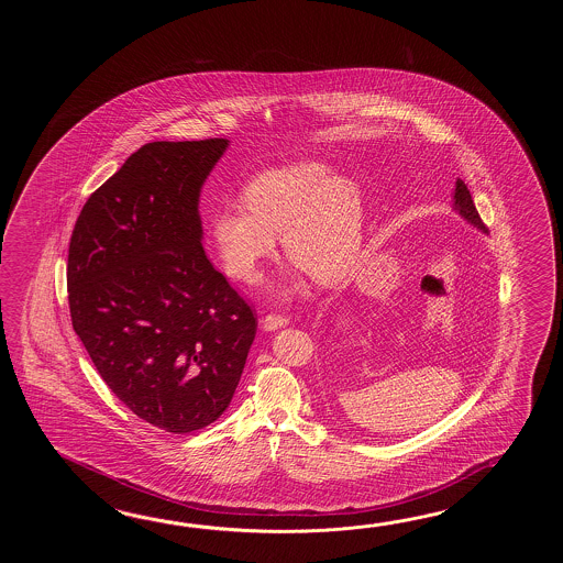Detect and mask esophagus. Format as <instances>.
<instances>
[{"instance_id":"1","label":"esophagus","mask_w":563,"mask_h":563,"mask_svg":"<svg viewBox=\"0 0 563 563\" xmlns=\"http://www.w3.org/2000/svg\"><path fill=\"white\" fill-rule=\"evenodd\" d=\"M289 322L286 313H267L264 318L265 330H277V328H284Z\"/></svg>"}]
</instances>
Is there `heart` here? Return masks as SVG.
<instances>
[{"label":"heart","instance_id":"b5f03b06","mask_svg":"<svg viewBox=\"0 0 563 563\" xmlns=\"http://www.w3.org/2000/svg\"><path fill=\"white\" fill-rule=\"evenodd\" d=\"M243 203L225 205L211 217L223 267L243 284L262 276L265 260L276 253V233L287 260L323 286L338 284L356 262L362 195L328 165L301 161L264 170L245 185Z\"/></svg>","mask_w":563,"mask_h":563}]
</instances>
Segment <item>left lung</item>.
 <instances>
[{"mask_svg": "<svg viewBox=\"0 0 563 563\" xmlns=\"http://www.w3.org/2000/svg\"><path fill=\"white\" fill-rule=\"evenodd\" d=\"M455 205L456 209L461 211V216L467 217L471 223H475L477 228L483 229V221H481V217H478L475 203H473V199H471V192H468L467 185H465L463 180H456Z\"/></svg>", "mask_w": 563, "mask_h": 563, "instance_id": "left-lung-1", "label": "left lung"}]
</instances>
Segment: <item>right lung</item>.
I'll return each mask as SVG.
<instances>
[{"mask_svg": "<svg viewBox=\"0 0 563 563\" xmlns=\"http://www.w3.org/2000/svg\"><path fill=\"white\" fill-rule=\"evenodd\" d=\"M225 146L144 144L88 197L70 238L74 332L120 402L173 434L223 415L257 332L201 243L199 191Z\"/></svg>", "mask_w": 563, "mask_h": 563, "instance_id": "right-lung-1", "label": "right lung"}]
</instances>
